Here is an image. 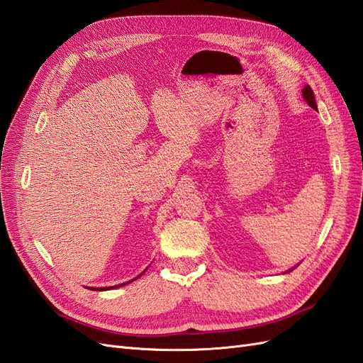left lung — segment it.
Returning <instances> with one entry per match:
<instances>
[{
    "label": "left lung",
    "instance_id": "1",
    "mask_svg": "<svg viewBox=\"0 0 363 363\" xmlns=\"http://www.w3.org/2000/svg\"><path fill=\"white\" fill-rule=\"evenodd\" d=\"M303 96H304V100L307 101V104H309L312 108H315V111H316L315 95H313V91L311 89V86H309V84H306V86H304V89H303Z\"/></svg>",
    "mask_w": 363,
    "mask_h": 363
}]
</instances>
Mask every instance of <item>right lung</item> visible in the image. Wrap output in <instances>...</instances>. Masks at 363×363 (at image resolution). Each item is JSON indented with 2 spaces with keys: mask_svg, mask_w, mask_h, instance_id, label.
I'll use <instances>...</instances> for the list:
<instances>
[{
  "mask_svg": "<svg viewBox=\"0 0 363 363\" xmlns=\"http://www.w3.org/2000/svg\"><path fill=\"white\" fill-rule=\"evenodd\" d=\"M136 279H138V277H136ZM136 279H135V280H136ZM128 283H130V281H128ZM121 286H123V284H118V286H113V288H121ZM113 288H111V289H113ZM89 289H92V291H98V289L103 291V289H108V288H98V289H96V288H89Z\"/></svg>",
  "mask_w": 363,
  "mask_h": 363,
  "instance_id": "1",
  "label": "right lung"
}]
</instances>
